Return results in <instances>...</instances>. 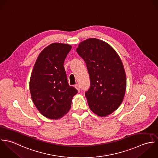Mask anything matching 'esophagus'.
Masks as SVG:
<instances>
[{
    "instance_id": "1",
    "label": "esophagus",
    "mask_w": 158,
    "mask_h": 158,
    "mask_svg": "<svg viewBox=\"0 0 158 158\" xmlns=\"http://www.w3.org/2000/svg\"><path fill=\"white\" fill-rule=\"evenodd\" d=\"M74 87L77 90L78 92L80 91V86H79L78 84H76V85H74Z\"/></svg>"
}]
</instances>
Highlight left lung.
I'll list each match as a JSON object with an SVG mask.
<instances>
[{"mask_svg":"<svg viewBox=\"0 0 158 158\" xmlns=\"http://www.w3.org/2000/svg\"><path fill=\"white\" fill-rule=\"evenodd\" d=\"M84 60L90 79L85 96L90 110L106 117L122 104L126 89V76L120 57L106 42L96 38L85 40L76 49Z\"/></svg>","mask_w":158,"mask_h":158,"instance_id":"left-lung-1","label":"left lung"}]
</instances>
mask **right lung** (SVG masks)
Returning <instances> with one entry per match:
<instances>
[{"label": "right lung", "instance_id": "1", "mask_svg": "<svg viewBox=\"0 0 158 158\" xmlns=\"http://www.w3.org/2000/svg\"><path fill=\"white\" fill-rule=\"evenodd\" d=\"M71 48L67 44H51L41 52L34 64L29 83L31 98L38 111L48 118H62L77 93L69 85L63 66Z\"/></svg>", "mask_w": 158, "mask_h": 158}]
</instances>
